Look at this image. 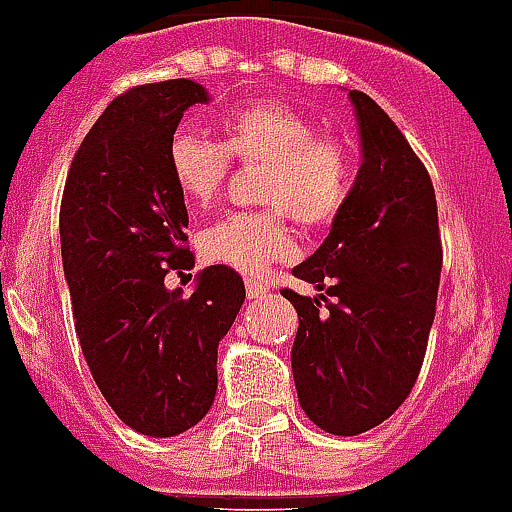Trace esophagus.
<instances>
[{"label":"esophagus","mask_w":512,"mask_h":512,"mask_svg":"<svg viewBox=\"0 0 512 512\" xmlns=\"http://www.w3.org/2000/svg\"><path fill=\"white\" fill-rule=\"evenodd\" d=\"M266 292H269V289H266L264 284L253 282V279H248L246 282V295L251 302H261L266 297Z\"/></svg>","instance_id":"esophagus-1"}]
</instances>
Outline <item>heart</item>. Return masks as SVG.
Wrapping results in <instances>:
<instances>
[{"label": "heart", "mask_w": 512, "mask_h": 512, "mask_svg": "<svg viewBox=\"0 0 512 512\" xmlns=\"http://www.w3.org/2000/svg\"><path fill=\"white\" fill-rule=\"evenodd\" d=\"M223 146L192 130H176L169 140V174L192 207H207L228 176L230 161L264 166L259 202L266 212H230L202 233L205 261L259 277L274 261L297 251L287 214L305 230L330 225L346 207L356 179V158L346 140L320 130L274 99L235 104L217 117Z\"/></svg>", "instance_id": "heart-1"}]
</instances>
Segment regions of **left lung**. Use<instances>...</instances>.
Instances as JSON below:
<instances>
[{
    "mask_svg": "<svg viewBox=\"0 0 512 512\" xmlns=\"http://www.w3.org/2000/svg\"><path fill=\"white\" fill-rule=\"evenodd\" d=\"M361 166L330 233L292 269L324 295L282 289L297 310L292 377L302 410L336 436L390 418L413 390L441 279L431 176L387 112L351 89ZM326 310H319V300Z\"/></svg>",
    "mask_w": 512,
    "mask_h": 512,
    "instance_id": "left-lung-1",
    "label": "left lung"
}]
</instances>
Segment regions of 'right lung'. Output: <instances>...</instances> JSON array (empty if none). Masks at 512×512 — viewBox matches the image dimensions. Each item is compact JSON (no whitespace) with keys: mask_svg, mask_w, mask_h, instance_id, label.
I'll return each mask as SVG.
<instances>
[{"mask_svg":"<svg viewBox=\"0 0 512 512\" xmlns=\"http://www.w3.org/2000/svg\"><path fill=\"white\" fill-rule=\"evenodd\" d=\"M210 92L169 79L112 99L71 164L61 259L76 336L117 418L151 438L189 431L217 392V346L246 300L238 271L207 266L192 295L169 269H192L187 205L169 174V140Z\"/></svg>","mask_w":512,"mask_h":512,"instance_id":"obj_1","label":"right lung"}]
</instances>
